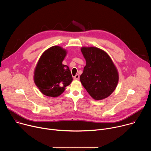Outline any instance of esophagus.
<instances>
[{
  "label": "esophagus",
  "instance_id": "esophagus-1",
  "mask_svg": "<svg viewBox=\"0 0 151 151\" xmlns=\"http://www.w3.org/2000/svg\"><path fill=\"white\" fill-rule=\"evenodd\" d=\"M79 75L78 74H76L75 76H73L74 79H79Z\"/></svg>",
  "mask_w": 151,
  "mask_h": 151
}]
</instances>
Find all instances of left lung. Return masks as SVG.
<instances>
[{"mask_svg":"<svg viewBox=\"0 0 151 151\" xmlns=\"http://www.w3.org/2000/svg\"><path fill=\"white\" fill-rule=\"evenodd\" d=\"M81 50L86 60V66L80 76L82 85L95 100L109 96L115 90L119 79L111 57L96 47H82Z\"/></svg>","mask_w":151,"mask_h":151,"instance_id":"left-lung-1","label":"left lung"}]
</instances>
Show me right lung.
Segmentation results:
<instances>
[{
    "instance_id": "right-lung-1",
    "label": "right lung",
    "mask_w": 151,
    "mask_h": 151,
    "mask_svg": "<svg viewBox=\"0 0 151 151\" xmlns=\"http://www.w3.org/2000/svg\"><path fill=\"white\" fill-rule=\"evenodd\" d=\"M66 54V50L54 46L40 57L34 72V81L44 95L58 97L72 82L73 78L69 67L62 64Z\"/></svg>"
}]
</instances>
